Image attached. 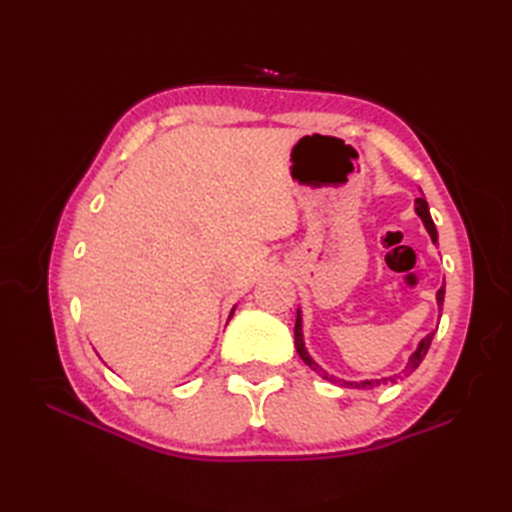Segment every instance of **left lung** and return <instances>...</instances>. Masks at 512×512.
<instances>
[{
  "label": "left lung",
  "mask_w": 512,
  "mask_h": 512,
  "mask_svg": "<svg viewBox=\"0 0 512 512\" xmlns=\"http://www.w3.org/2000/svg\"><path fill=\"white\" fill-rule=\"evenodd\" d=\"M416 213L422 217V222H424V226H427V231H429V235H431V239H433V244L438 242V231H436V224H433V220H431V215H429V206H427V200L424 198H418L416 200ZM442 301H444V286L438 290V303L442 306ZM433 334L436 332H431V334H427L424 336V339L420 341V345H418V350L411 354V358H409V363H407V367H405V372L402 374H396V376H389V378H383V380H363V383H347L345 380V387H363V389H372V387H378L380 383H398V380H402V376H409L413 369H416L420 363H422V358L427 356V350H429V345H431V341H433ZM295 347H297V354L301 356V361L306 363L312 372H317L319 376H323L325 380H334V383H341V380H336L334 376H330V374H325L323 369L312 361V358L308 356V352H306V347H303V334H301V317H299V312H297V323H295Z\"/></svg>",
  "instance_id": "obj_1"
}]
</instances>
